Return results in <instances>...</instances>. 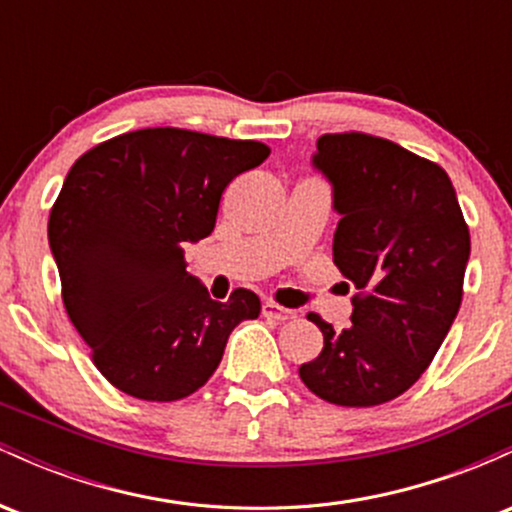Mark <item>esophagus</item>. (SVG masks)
I'll return each instance as SVG.
<instances>
[{"instance_id": "1", "label": "esophagus", "mask_w": 512, "mask_h": 512, "mask_svg": "<svg viewBox=\"0 0 512 512\" xmlns=\"http://www.w3.org/2000/svg\"><path fill=\"white\" fill-rule=\"evenodd\" d=\"M262 315L269 317V320L286 322V320H293V317H296V310H289V308H284V305L267 301L262 305Z\"/></svg>"}]
</instances>
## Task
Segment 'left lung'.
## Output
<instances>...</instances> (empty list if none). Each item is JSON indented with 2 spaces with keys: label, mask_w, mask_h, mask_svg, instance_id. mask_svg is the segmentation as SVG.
<instances>
[{
  "label": "left lung",
  "mask_w": 512,
  "mask_h": 512,
  "mask_svg": "<svg viewBox=\"0 0 512 512\" xmlns=\"http://www.w3.org/2000/svg\"><path fill=\"white\" fill-rule=\"evenodd\" d=\"M313 163L342 216L334 264L358 293L349 330L308 313L325 346L298 375L325 402L375 407L407 392L438 354L462 303L469 228L448 173L390 139L322 134Z\"/></svg>",
  "instance_id": "8db88e82"
}]
</instances>
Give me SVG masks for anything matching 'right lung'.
I'll return each mask as SVG.
<instances>
[{
  "label": "right lung",
  "instance_id": "add662e5",
  "mask_svg": "<svg viewBox=\"0 0 512 512\" xmlns=\"http://www.w3.org/2000/svg\"><path fill=\"white\" fill-rule=\"evenodd\" d=\"M269 146L178 127L137 129L76 158L48 221L62 301L110 385L146 402L197 392L228 334L260 315L236 289L211 301L185 245L214 231L223 190Z\"/></svg>",
  "mask_w": 512,
  "mask_h": 512
}]
</instances>
